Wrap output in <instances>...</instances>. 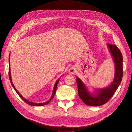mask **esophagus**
<instances>
[{
	"mask_svg": "<svg viewBox=\"0 0 132 132\" xmlns=\"http://www.w3.org/2000/svg\"><path fill=\"white\" fill-rule=\"evenodd\" d=\"M76 69L75 67H72L70 69L68 70V73L70 75H74L76 73Z\"/></svg>",
	"mask_w": 132,
	"mask_h": 132,
	"instance_id": "1",
	"label": "esophagus"
}]
</instances>
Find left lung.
<instances>
[{
  "label": "left lung",
  "instance_id": "1",
  "mask_svg": "<svg viewBox=\"0 0 132 132\" xmlns=\"http://www.w3.org/2000/svg\"><path fill=\"white\" fill-rule=\"evenodd\" d=\"M114 63V76L111 84L106 88L97 89L91 93L88 90L86 85L78 77H76L78 87V93L80 98L84 104L92 106L103 105L110 100L120 86L123 77V57L117 46L110 44H107Z\"/></svg>",
  "mask_w": 132,
  "mask_h": 132
}]
</instances>
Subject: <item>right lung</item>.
I'll use <instances>...</instances> for the list:
<instances>
[{
	"instance_id": "obj_1",
	"label": "right lung",
	"mask_w": 132,
	"mask_h": 132,
	"mask_svg": "<svg viewBox=\"0 0 132 132\" xmlns=\"http://www.w3.org/2000/svg\"><path fill=\"white\" fill-rule=\"evenodd\" d=\"M9 79H10V83L12 85V87L14 88V89H15V90L16 91V92L18 93V95L20 96V97L21 99H22L25 103H26L27 104L30 105L31 106H43V105H46L48 104V103H49V102L52 100L53 99V98L54 97V95H55V93H56V88H57V84L59 83V80H60V78H59L57 80V81L56 82V83H55V85H54V89H53V93H52V96H51L50 99L47 101L46 102H45V103H32V102H31V101H29L28 100H27L26 99H24V97L21 95L20 93L18 91V90L15 88L14 85L13 84V83H12V80H11V72H10V55H9Z\"/></svg>"
}]
</instances>
